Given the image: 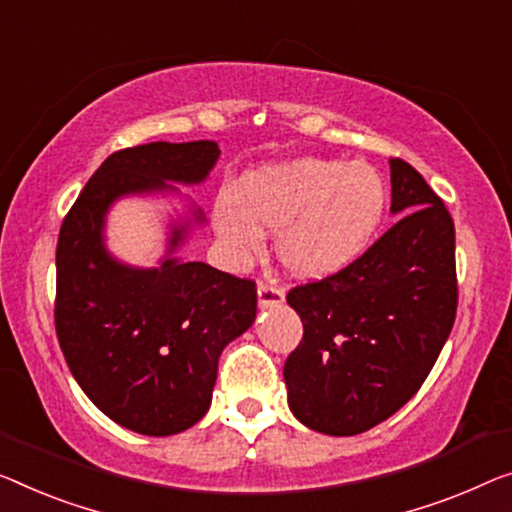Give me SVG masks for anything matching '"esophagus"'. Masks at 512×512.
<instances>
[{
    "instance_id": "esophagus-1",
    "label": "esophagus",
    "mask_w": 512,
    "mask_h": 512,
    "mask_svg": "<svg viewBox=\"0 0 512 512\" xmlns=\"http://www.w3.org/2000/svg\"><path fill=\"white\" fill-rule=\"evenodd\" d=\"M257 299L262 308H271V305H280L282 301H285V292H282L276 282H259Z\"/></svg>"
}]
</instances>
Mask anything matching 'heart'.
Listing matches in <instances>:
<instances>
[{
    "label": "heart",
    "instance_id": "heart-1",
    "mask_svg": "<svg viewBox=\"0 0 512 512\" xmlns=\"http://www.w3.org/2000/svg\"><path fill=\"white\" fill-rule=\"evenodd\" d=\"M386 200L375 167L301 158L243 174L234 197H218L213 223L241 259L262 253L264 232H278L282 266L299 278H322L365 253Z\"/></svg>",
    "mask_w": 512,
    "mask_h": 512
}]
</instances>
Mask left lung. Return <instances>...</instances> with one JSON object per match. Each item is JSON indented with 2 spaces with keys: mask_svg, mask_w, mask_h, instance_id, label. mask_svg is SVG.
Returning <instances> with one entry per match:
<instances>
[{
  "mask_svg": "<svg viewBox=\"0 0 512 512\" xmlns=\"http://www.w3.org/2000/svg\"><path fill=\"white\" fill-rule=\"evenodd\" d=\"M398 223L345 269L287 292L303 338L285 361L289 409L312 430L352 437L414 398L457 312L455 225L441 197L391 158Z\"/></svg>",
  "mask_w": 512,
  "mask_h": 512,
  "instance_id": "obj_1",
  "label": "left lung"
}]
</instances>
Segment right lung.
<instances>
[{
  "mask_svg": "<svg viewBox=\"0 0 512 512\" xmlns=\"http://www.w3.org/2000/svg\"><path fill=\"white\" fill-rule=\"evenodd\" d=\"M218 144L151 142L114 151L68 209L57 241L55 329L87 398L128 430L167 437L207 414L218 356L255 322V280L202 262L128 269L101 243L103 216L126 193L197 183ZM200 218V216H197ZM174 232L172 246L181 241Z\"/></svg>",
  "mask_w": 512,
  "mask_h": 512,
  "instance_id": "add662e5",
  "label": "right lung"
}]
</instances>
